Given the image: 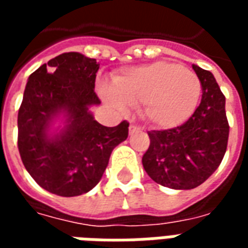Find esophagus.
I'll return each instance as SVG.
<instances>
[{
	"label": "esophagus",
	"instance_id": "34e87169",
	"mask_svg": "<svg viewBox=\"0 0 248 248\" xmlns=\"http://www.w3.org/2000/svg\"><path fill=\"white\" fill-rule=\"evenodd\" d=\"M138 130H140V126H137V124H130V127H129L130 134H133V133L138 131Z\"/></svg>",
	"mask_w": 248,
	"mask_h": 248
}]
</instances>
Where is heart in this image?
<instances>
[{"mask_svg": "<svg viewBox=\"0 0 248 248\" xmlns=\"http://www.w3.org/2000/svg\"><path fill=\"white\" fill-rule=\"evenodd\" d=\"M114 87L99 86L105 102L118 110L142 103L143 117L163 129L186 122L202 95V83L194 71L165 61L124 70L114 78Z\"/></svg>", "mask_w": 248, "mask_h": 248, "instance_id": "1", "label": "heart"}]
</instances>
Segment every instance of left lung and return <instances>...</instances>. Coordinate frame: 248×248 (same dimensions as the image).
<instances>
[{"instance_id":"1","label":"left lung","mask_w":248,"mask_h":248,"mask_svg":"<svg viewBox=\"0 0 248 248\" xmlns=\"http://www.w3.org/2000/svg\"><path fill=\"white\" fill-rule=\"evenodd\" d=\"M202 83V99L185 124L153 130L150 146L142 156L147 175L162 186L191 190L202 185L223 159L229 140L226 98L213 73L192 65Z\"/></svg>"}]
</instances>
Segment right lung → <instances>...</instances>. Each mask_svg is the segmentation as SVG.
<instances>
[{
  "label": "right lung",
  "instance_id": "1",
  "mask_svg": "<svg viewBox=\"0 0 248 248\" xmlns=\"http://www.w3.org/2000/svg\"><path fill=\"white\" fill-rule=\"evenodd\" d=\"M99 63L70 51L31 73L18 110V150L25 169L46 191L77 197L101 181L129 122L106 127L90 111ZM62 119V126L54 127Z\"/></svg>",
  "mask_w": 248,
  "mask_h": 248
}]
</instances>
